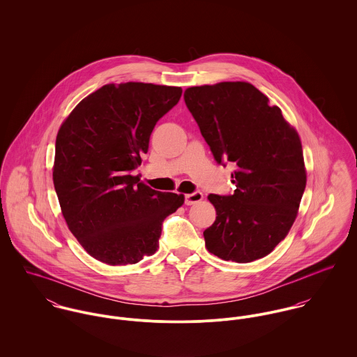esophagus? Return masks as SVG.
Returning <instances> with one entry per match:
<instances>
[{
	"label": "esophagus",
	"mask_w": 357,
	"mask_h": 357,
	"mask_svg": "<svg viewBox=\"0 0 357 357\" xmlns=\"http://www.w3.org/2000/svg\"><path fill=\"white\" fill-rule=\"evenodd\" d=\"M202 199H204V194L199 192V191L192 192V194H187L185 195V204L191 206V204H199Z\"/></svg>",
	"instance_id": "obj_1"
}]
</instances>
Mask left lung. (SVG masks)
Instances as JSON below:
<instances>
[{
	"instance_id": "left-lung-1",
	"label": "left lung",
	"mask_w": 357,
	"mask_h": 357,
	"mask_svg": "<svg viewBox=\"0 0 357 357\" xmlns=\"http://www.w3.org/2000/svg\"><path fill=\"white\" fill-rule=\"evenodd\" d=\"M184 100L217 163L236 167L234 194L207 197L217 213L204 232L207 250L235 262L269 255L289 234L305 191L297 130L249 82L192 86Z\"/></svg>"
}]
</instances>
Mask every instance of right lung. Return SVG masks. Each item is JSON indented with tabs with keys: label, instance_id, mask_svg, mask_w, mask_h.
<instances>
[{
	"label": "right lung",
	"instance_id": "right-lung-1",
	"mask_svg": "<svg viewBox=\"0 0 357 357\" xmlns=\"http://www.w3.org/2000/svg\"><path fill=\"white\" fill-rule=\"evenodd\" d=\"M181 93L178 86L108 84L78 102L57 132L53 184L63 217L104 264L153 255L163 220L184 204V195L155 191L132 174L156 122Z\"/></svg>",
	"mask_w": 357,
	"mask_h": 357
}]
</instances>
